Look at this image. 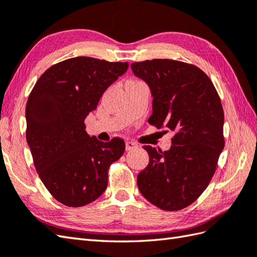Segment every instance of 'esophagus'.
<instances>
[{
    "mask_svg": "<svg viewBox=\"0 0 257 257\" xmlns=\"http://www.w3.org/2000/svg\"><path fill=\"white\" fill-rule=\"evenodd\" d=\"M137 147H138V145L134 143V141H127V143H125V150H127V151L137 148Z\"/></svg>",
    "mask_w": 257,
    "mask_h": 257,
    "instance_id": "1",
    "label": "esophagus"
}]
</instances>
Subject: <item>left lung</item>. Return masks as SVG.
<instances>
[{
	"label": "left lung",
	"instance_id": "1",
	"mask_svg": "<svg viewBox=\"0 0 257 257\" xmlns=\"http://www.w3.org/2000/svg\"><path fill=\"white\" fill-rule=\"evenodd\" d=\"M132 69L148 84L154 97L148 122L174 133L167 151L144 147L149 165L138 174V188L161 210H182L209 185L224 148L220 97L211 79L194 65L152 59L133 63Z\"/></svg>",
	"mask_w": 257,
	"mask_h": 257
}]
</instances>
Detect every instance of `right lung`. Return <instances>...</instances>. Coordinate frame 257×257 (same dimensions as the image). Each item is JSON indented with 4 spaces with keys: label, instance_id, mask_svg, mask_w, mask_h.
<instances>
[{
    "label": "right lung",
    "instance_id": "add662e5",
    "mask_svg": "<svg viewBox=\"0 0 257 257\" xmlns=\"http://www.w3.org/2000/svg\"><path fill=\"white\" fill-rule=\"evenodd\" d=\"M128 63L79 56L53 65L29 96L26 141L46 189L64 205L91 203L105 192L108 169L124 152V141L102 143L86 133L85 118Z\"/></svg>",
    "mask_w": 257,
    "mask_h": 257
}]
</instances>
